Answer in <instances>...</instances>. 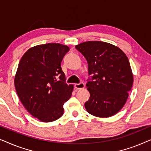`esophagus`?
I'll use <instances>...</instances> for the list:
<instances>
[{
    "label": "esophagus",
    "instance_id": "34e87169",
    "mask_svg": "<svg viewBox=\"0 0 151 151\" xmlns=\"http://www.w3.org/2000/svg\"><path fill=\"white\" fill-rule=\"evenodd\" d=\"M84 86H85V85H84V84L82 83V82H80V83H79V84H74V88H75L76 90L82 89V88H84Z\"/></svg>",
    "mask_w": 151,
    "mask_h": 151
}]
</instances>
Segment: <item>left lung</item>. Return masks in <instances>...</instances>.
Here are the masks:
<instances>
[{
	"label": "left lung",
	"mask_w": 151,
	"mask_h": 151,
	"mask_svg": "<svg viewBox=\"0 0 151 151\" xmlns=\"http://www.w3.org/2000/svg\"><path fill=\"white\" fill-rule=\"evenodd\" d=\"M76 49L88 63L86 86L90 98L84 106L94 116L108 117L124 106L133 83L129 59L120 49L101 41H88Z\"/></svg>",
	"instance_id": "left-lung-1"
}]
</instances>
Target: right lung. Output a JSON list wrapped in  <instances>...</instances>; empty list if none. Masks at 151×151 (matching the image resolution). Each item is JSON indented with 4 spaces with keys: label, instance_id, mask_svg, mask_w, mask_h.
<instances>
[{
    "label": "right lung",
    "instance_id": "add662e5",
    "mask_svg": "<svg viewBox=\"0 0 151 151\" xmlns=\"http://www.w3.org/2000/svg\"><path fill=\"white\" fill-rule=\"evenodd\" d=\"M69 48L58 43L37 45L26 51L18 64L14 84L28 112L43 122L63 115V105L71 98L73 84L66 83L61 62Z\"/></svg>",
    "mask_w": 151,
    "mask_h": 151
}]
</instances>
